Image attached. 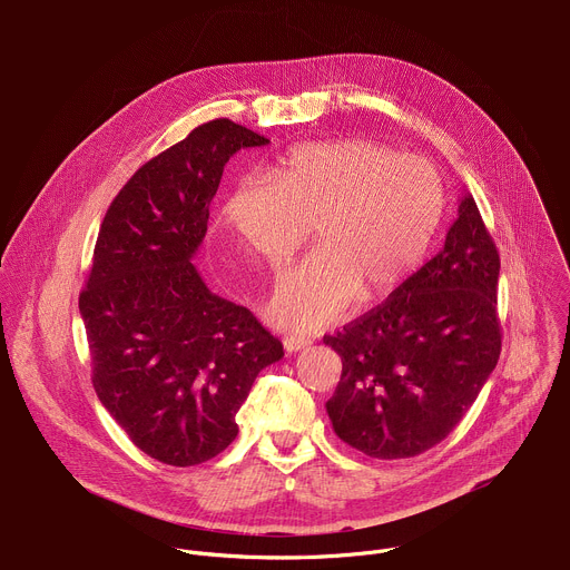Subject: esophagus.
<instances>
[{
  "label": "esophagus",
  "mask_w": 570,
  "mask_h": 570,
  "mask_svg": "<svg viewBox=\"0 0 570 570\" xmlns=\"http://www.w3.org/2000/svg\"><path fill=\"white\" fill-rule=\"evenodd\" d=\"M308 345H311V341L304 338V336H284V350L286 352H299Z\"/></svg>",
  "instance_id": "esophagus-1"
}]
</instances>
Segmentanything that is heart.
<instances>
[{
  "instance_id": "obj_1",
  "label": "heart",
  "mask_w": 570,
  "mask_h": 570,
  "mask_svg": "<svg viewBox=\"0 0 570 570\" xmlns=\"http://www.w3.org/2000/svg\"><path fill=\"white\" fill-rule=\"evenodd\" d=\"M435 165L367 139L291 148L262 178L238 180L223 220L240 246L279 273L315 227L317 253L286 273L273 322L313 332L396 291L424 262L444 216Z\"/></svg>"
}]
</instances>
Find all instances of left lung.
Returning <instances> with one entry per match:
<instances>
[{
	"label": "left lung",
	"instance_id": "1",
	"mask_svg": "<svg viewBox=\"0 0 570 570\" xmlns=\"http://www.w3.org/2000/svg\"><path fill=\"white\" fill-rule=\"evenodd\" d=\"M501 257L471 194L444 248L324 345L343 374L327 413L336 435L379 460L420 455L471 409L501 356Z\"/></svg>",
	"mask_w": 570,
	"mask_h": 570
}]
</instances>
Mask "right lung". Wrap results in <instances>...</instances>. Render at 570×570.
I'll return each instance as SVG.
<instances>
[{
    "label": "right lung",
    "instance_id": "obj_1",
    "mask_svg": "<svg viewBox=\"0 0 570 570\" xmlns=\"http://www.w3.org/2000/svg\"><path fill=\"white\" fill-rule=\"evenodd\" d=\"M271 139L229 119L194 128L124 185L99 229L78 297L92 383L146 455L194 466L225 451L257 374L282 343L212 293L191 264L227 159Z\"/></svg>",
    "mask_w": 570,
    "mask_h": 570
}]
</instances>
